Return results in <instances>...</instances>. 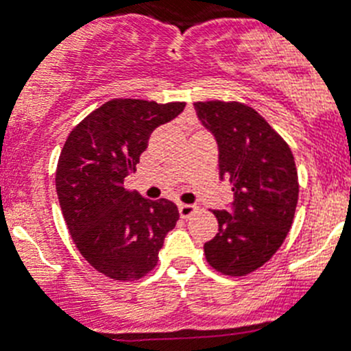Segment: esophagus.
Segmentation results:
<instances>
[{
    "label": "esophagus",
    "mask_w": 351,
    "mask_h": 351,
    "mask_svg": "<svg viewBox=\"0 0 351 351\" xmlns=\"http://www.w3.org/2000/svg\"><path fill=\"white\" fill-rule=\"evenodd\" d=\"M178 211L182 218H189V216H192L197 211V208L194 204H178Z\"/></svg>",
    "instance_id": "obj_1"
}]
</instances>
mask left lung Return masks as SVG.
<instances>
[{"mask_svg": "<svg viewBox=\"0 0 351 351\" xmlns=\"http://www.w3.org/2000/svg\"><path fill=\"white\" fill-rule=\"evenodd\" d=\"M201 123L218 143L220 178L234 192L232 213L213 211L218 234L204 244L208 263L230 277L263 267L282 245L300 194L289 145L253 109L241 101H195Z\"/></svg>", "mask_w": 351, "mask_h": 351, "instance_id": "8db88e82", "label": "left lung"}]
</instances>
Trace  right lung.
<instances>
[{
	"mask_svg": "<svg viewBox=\"0 0 351 351\" xmlns=\"http://www.w3.org/2000/svg\"><path fill=\"white\" fill-rule=\"evenodd\" d=\"M183 109V101L114 98L65 140L55 175L62 215L84 260L109 279L149 274L178 221L175 202L149 201L124 189V178L136 171L150 133Z\"/></svg>",
	"mask_w": 351,
	"mask_h": 351,
	"instance_id": "right-lung-1",
	"label": "right lung"
}]
</instances>
